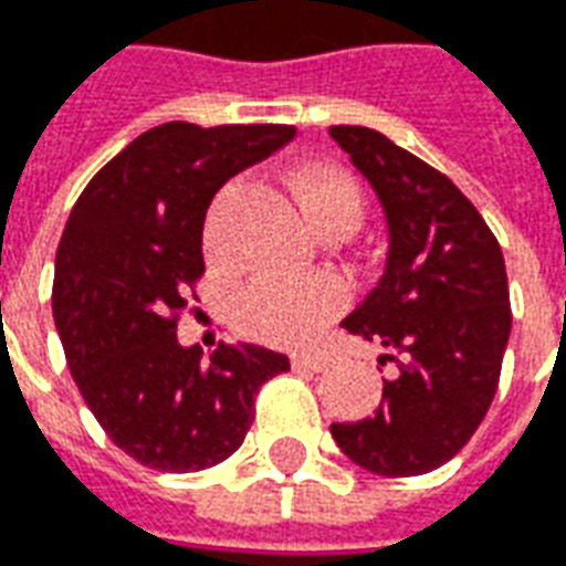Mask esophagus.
<instances>
[{"mask_svg":"<svg viewBox=\"0 0 566 566\" xmlns=\"http://www.w3.org/2000/svg\"><path fill=\"white\" fill-rule=\"evenodd\" d=\"M292 367L295 369H313V373H322V369H328V358H322V355H292Z\"/></svg>","mask_w":566,"mask_h":566,"instance_id":"obj_1","label":"esophagus"}]
</instances>
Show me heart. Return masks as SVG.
<instances>
[{
	"mask_svg": "<svg viewBox=\"0 0 566 566\" xmlns=\"http://www.w3.org/2000/svg\"><path fill=\"white\" fill-rule=\"evenodd\" d=\"M292 190L316 229L352 232L364 218V197L355 178L337 167H301ZM348 289L334 274L310 277H259L241 289L235 328L268 346H304L346 310Z\"/></svg>",
	"mask_w": 566,
	"mask_h": 566,
	"instance_id": "obj_1",
	"label": "heart"
}]
</instances>
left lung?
<instances>
[{
    "label": "left lung",
    "instance_id": "1",
    "mask_svg": "<svg viewBox=\"0 0 566 566\" xmlns=\"http://www.w3.org/2000/svg\"><path fill=\"white\" fill-rule=\"evenodd\" d=\"M331 137L376 187L390 227L385 277L343 328L381 343L388 367L373 418L331 423L360 469L415 478L460 453L499 390L510 337L499 238L444 172L385 134L331 125Z\"/></svg>",
    "mask_w": 566,
    "mask_h": 566
}]
</instances>
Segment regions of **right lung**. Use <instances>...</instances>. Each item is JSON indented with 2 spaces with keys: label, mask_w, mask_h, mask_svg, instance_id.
Masks as SVG:
<instances>
[{
  "label": "right lung",
  "mask_w": 566,
  "mask_h": 566,
  "mask_svg": "<svg viewBox=\"0 0 566 566\" xmlns=\"http://www.w3.org/2000/svg\"><path fill=\"white\" fill-rule=\"evenodd\" d=\"M295 137L292 125L167 122L139 134L86 185L56 253L53 316L86 406L127 457L199 471L232 457L256 394L289 358L178 346V318L206 274L202 223L229 178Z\"/></svg>",
  "instance_id": "obj_1"
}]
</instances>
